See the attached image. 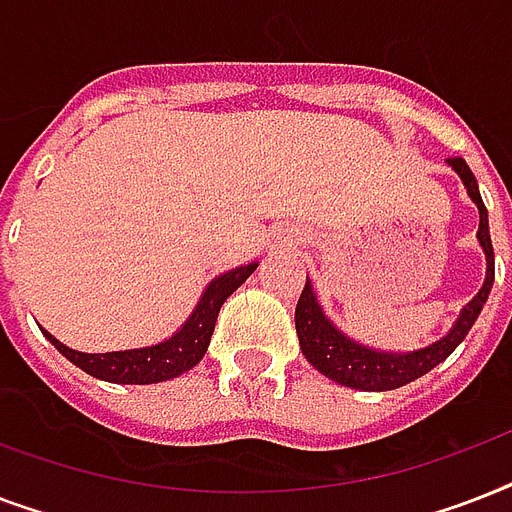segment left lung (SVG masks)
I'll return each instance as SVG.
<instances>
[{
  "label": "left lung",
  "mask_w": 512,
  "mask_h": 512,
  "mask_svg": "<svg viewBox=\"0 0 512 512\" xmlns=\"http://www.w3.org/2000/svg\"><path fill=\"white\" fill-rule=\"evenodd\" d=\"M460 180L468 188V196L478 207L481 223H478V244L484 247L486 255V279L484 287L478 289V295L470 300L460 311V319L454 321V327L449 329V335L436 340L433 345H425L420 350H406V353H390V350H377L361 342L350 340L345 332L327 319V313L321 311L316 292L311 287V279H305V289L295 308V327L297 337H300V350L303 356L319 369L324 377L340 382L345 388L356 390H393L401 388L406 382L417 380L422 374H428L433 366H438L449 353H452L470 327L476 324L478 313L484 308L486 297L492 292L494 284V249H492V236H489V215H486L484 201L478 193L476 175L470 172L465 159L454 156L449 159Z\"/></svg>",
  "instance_id": "obj_1"
}]
</instances>
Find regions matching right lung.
<instances>
[{"instance_id":"right-lung-1","label":"right lung","mask_w":512,"mask_h":512,"mask_svg":"<svg viewBox=\"0 0 512 512\" xmlns=\"http://www.w3.org/2000/svg\"><path fill=\"white\" fill-rule=\"evenodd\" d=\"M255 268L257 263L239 265V268L209 281V287L204 289V295L199 297V303H196L191 316L185 319L183 327L177 329L170 340L159 342V345L114 350V353H82V350L68 348L60 340H55L47 329H42V332L71 364H76L92 377H98V380L122 382V385H151V382L172 380V377H180L183 372L193 369L204 358L212 332H215L220 305L255 273Z\"/></svg>"}]
</instances>
